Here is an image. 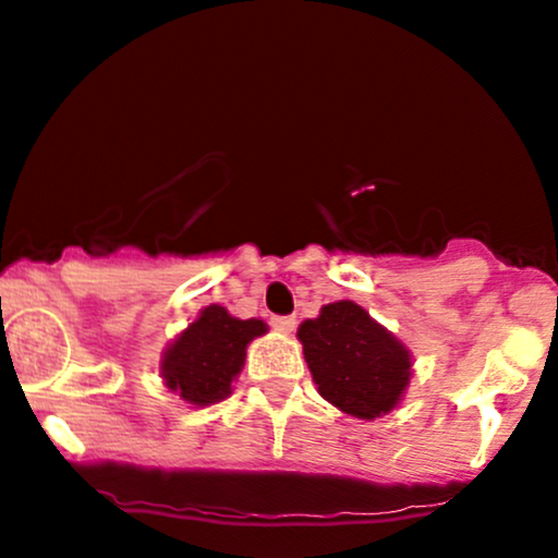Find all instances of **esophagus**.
Masks as SVG:
<instances>
[{
	"label": "esophagus",
	"mask_w": 558,
	"mask_h": 558,
	"mask_svg": "<svg viewBox=\"0 0 558 558\" xmlns=\"http://www.w3.org/2000/svg\"><path fill=\"white\" fill-rule=\"evenodd\" d=\"M269 323H272L275 330H280V333H286V336L293 333V328H296V317L293 315H278V317H272Z\"/></svg>",
	"instance_id": "34e87169"
}]
</instances>
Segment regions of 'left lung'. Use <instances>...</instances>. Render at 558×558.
Here are the masks:
<instances>
[{"label":"left lung","instance_id":"left-lung-1","mask_svg":"<svg viewBox=\"0 0 558 558\" xmlns=\"http://www.w3.org/2000/svg\"><path fill=\"white\" fill-rule=\"evenodd\" d=\"M296 336L317 391L341 413L373 421L400 405L413 357L360 304L349 299L326 304L315 320L299 326Z\"/></svg>","mask_w":558,"mask_h":558}]
</instances>
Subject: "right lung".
<instances>
[{"instance_id":"1","label":"right lung","mask_w":558,"mask_h":558,"mask_svg":"<svg viewBox=\"0 0 558 558\" xmlns=\"http://www.w3.org/2000/svg\"><path fill=\"white\" fill-rule=\"evenodd\" d=\"M262 333H267L265 320H241L219 304H209L163 349L161 378L190 405L225 400L243 368L246 347Z\"/></svg>"}]
</instances>
